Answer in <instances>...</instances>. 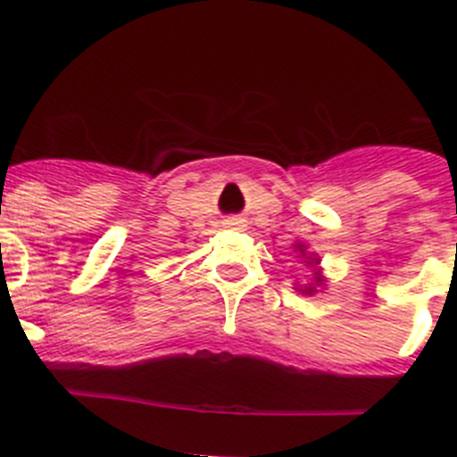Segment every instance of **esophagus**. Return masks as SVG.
<instances>
[{
	"label": "esophagus",
	"instance_id": "obj_1",
	"mask_svg": "<svg viewBox=\"0 0 457 457\" xmlns=\"http://www.w3.org/2000/svg\"><path fill=\"white\" fill-rule=\"evenodd\" d=\"M226 224H228V226H240L242 220H237V217H228V220H226Z\"/></svg>",
	"mask_w": 457,
	"mask_h": 457
}]
</instances>
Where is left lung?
I'll return each instance as SVG.
<instances>
[{
  "label": "left lung",
  "instance_id": "left-lung-1",
  "mask_svg": "<svg viewBox=\"0 0 457 457\" xmlns=\"http://www.w3.org/2000/svg\"><path fill=\"white\" fill-rule=\"evenodd\" d=\"M306 293H313V290H311V288H309V290H306Z\"/></svg>",
  "mask_w": 457,
  "mask_h": 457
}]
</instances>
